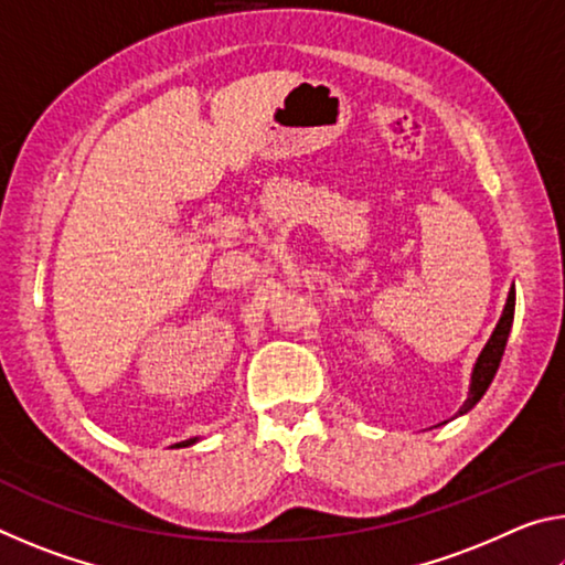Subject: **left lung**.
<instances>
[{"label": "left lung", "instance_id": "obj_1", "mask_svg": "<svg viewBox=\"0 0 565 565\" xmlns=\"http://www.w3.org/2000/svg\"><path fill=\"white\" fill-rule=\"evenodd\" d=\"M513 309H515V291L511 289L509 299H505L501 319H499V323H495V329L491 333V339L486 341L481 356L476 359V366H473V374H471V388H468V398H466V404L461 406L458 414H466V411H471L478 404V401H481V396L486 394V388L491 386L495 371H499L505 341H509L511 323H513Z\"/></svg>", "mask_w": 565, "mask_h": 565}]
</instances>
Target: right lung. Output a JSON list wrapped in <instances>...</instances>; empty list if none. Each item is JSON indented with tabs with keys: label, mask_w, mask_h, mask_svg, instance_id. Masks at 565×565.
Wrapping results in <instances>:
<instances>
[{
	"label": "right lung",
	"mask_w": 565,
	"mask_h": 565,
	"mask_svg": "<svg viewBox=\"0 0 565 565\" xmlns=\"http://www.w3.org/2000/svg\"><path fill=\"white\" fill-rule=\"evenodd\" d=\"M191 444H196V438H189V441H181V444H177V446H191Z\"/></svg>",
	"instance_id": "right-lung-1"
}]
</instances>
